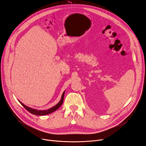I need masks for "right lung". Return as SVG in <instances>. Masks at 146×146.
<instances>
[{"label":"right lung","mask_w":146,"mask_h":146,"mask_svg":"<svg viewBox=\"0 0 146 146\" xmlns=\"http://www.w3.org/2000/svg\"><path fill=\"white\" fill-rule=\"evenodd\" d=\"M64 92L62 95V97L61 99L60 100V102L55 105V106H54L52 108H50V109H48L47 110H35L33 109H31L30 107H27L26 106H25L24 104H23L22 103H21L20 101V103H21V104L24 107L25 109H26L27 111H29L30 113H31V114H33V115H37V116H43V115H48V114H50L52 113L53 111H55L57 110L59 107H60V106L62 105V103H63V101H64Z\"/></svg>","instance_id":"add662e5"}]
</instances>
